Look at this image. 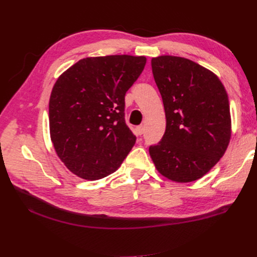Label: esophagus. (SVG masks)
I'll return each mask as SVG.
<instances>
[{"label": "esophagus", "mask_w": 257, "mask_h": 257, "mask_svg": "<svg viewBox=\"0 0 257 257\" xmlns=\"http://www.w3.org/2000/svg\"><path fill=\"white\" fill-rule=\"evenodd\" d=\"M144 132H145V127H144L143 125H141V126H137V127L135 128V133H136V135H138V136L143 135V134H144Z\"/></svg>", "instance_id": "1"}]
</instances>
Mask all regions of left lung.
Returning <instances> with one entry per match:
<instances>
[{
    "mask_svg": "<svg viewBox=\"0 0 257 257\" xmlns=\"http://www.w3.org/2000/svg\"><path fill=\"white\" fill-rule=\"evenodd\" d=\"M162 95L166 130L149 148L158 172L179 183L204 177L226 151L231 136L227 92L213 72L189 59L151 60Z\"/></svg>",
    "mask_w": 257,
    "mask_h": 257,
    "instance_id": "8db88e82",
    "label": "left lung"
}]
</instances>
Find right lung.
I'll return each mask as SVG.
<instances>
[{
  "instance_id": "right-lung-1",
  "label": "right lung",
  "mask_w": 257,
  "mask_h": 257,
  "mask_svg": "<svg viewBox=\"0 0 257 257\" xmlns=\"http://www.w3.org/2000/svg\"><path fill=\"white\" fill-rule=\"evenodd\" d=\"M146 57H90L62 73L49 99L53 148L69 172L85 180L114 173L136 142L124 120L126 91Z\"/></svg>"
}]
</instances>
